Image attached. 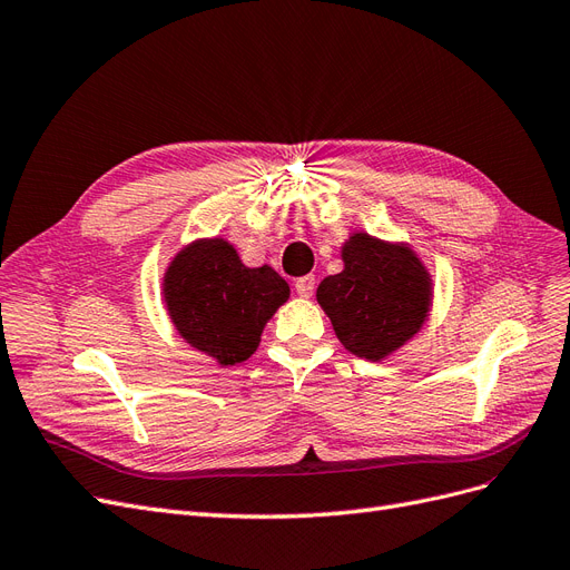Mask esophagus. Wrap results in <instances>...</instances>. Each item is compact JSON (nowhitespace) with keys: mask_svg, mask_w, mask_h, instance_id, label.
<instances>
[{"mask_svg":"<svg viewBox=\"0 0 570 570\" xmlns=\"http://www.w3.org/2000/svg\"><path fill=\"white\" fill-rule=\"evenodd\" d=\"M296 293L303 298H309L312 293H315V277H312V274H307V277H301L296 282Z\"/></svg>","mask_w":570,"mask_h":570,"instance_id":"34e87169","label":"esophagus"}]
</instances>
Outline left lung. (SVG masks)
<instances>
[{
	"instance_id": "left-lung-1",
	"label": "left lung",
	"mask_w": 570,
	"mask_h": 570,
	"mask_svg": "<svg viewBox=\"0 0 570 570\" xmlns=\"http://www.w3.org/2000/svg\"><path fill=\"white\" fill-rule=\"evenodd\" d=\"M343 263V272L320 284L317 301L347 351L376 362L424 324L431 279L410 248L389 246L370 234L351 236Z\"/></svg>"
}]
</instances>
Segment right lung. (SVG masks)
I'll use <instances>...</instances> for the list:
<instances>
[{"instance_id":"obj_1","label":"right lung","mask_w":570,"mask_h":570,"mask_svg":"<svg viewBox=\"0 0 570 570\" xmlns=\"http://www.w3.org/2000/svg\"><path fill=\"white\" fill-rule=\"evenodd\" d=\"M163 293L181 336L219 364H236L255 353L288 284L267 265L244 267L227 242L213 238L177 255Z\"/></svg>"}]
</instances>
